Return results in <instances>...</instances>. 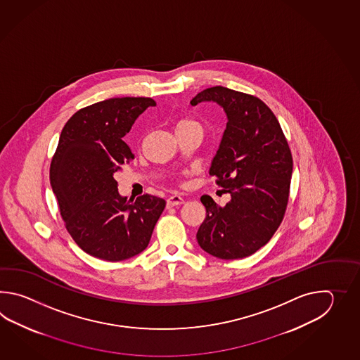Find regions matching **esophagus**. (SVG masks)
<instances>
[{
	"instance_id": "34e87169",
	"label": "esophagus",
	"mask_w": 360,
	"mask_h": 360,
	"mask_svg": "<svg viewBox=\"0 0 360 360\" xmlns=\"http://www.w3.org/2000/svg\"><path fill=\"white\" fill-rule=\"evenodd\" d=\"M183 203H185L183 197H180V195H177V194L171 195V197H169V199H167V207H169H169L180 206V205H183Z\"/></svg>"
}]
</instances>
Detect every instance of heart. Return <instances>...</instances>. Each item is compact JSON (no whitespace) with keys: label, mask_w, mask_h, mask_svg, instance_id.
Here are the masks:
<instances>
[{"label":"heart","mask_w":360,"mask_h":360,"mask_svg":"<svg viewBox=\"0 0 360 360\" xmlns=\"http://www.w3.org/2000/svg\"><path fill=\"white\" fill-rule=\"evenodd\" d=\"M189 127H200V124L191 118H183L176 123V131L183 130V129H189Z\"/></svg>","instance_id":"obj_1"}]
</instances>
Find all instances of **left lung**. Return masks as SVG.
<instances>
[{
	"instance_id": "1",
	"label": "left lung",
	"mask_w": 360,
	"mask_h": 360,
	"mask_svg": "<svg viewBox=\"0 0 360 360\" xmlns=\"http://www.w3.org/2000/svg\"><path fill=\"white\" fill-rule=\"evenodd\" d=\"M212 101L228 122L210 175L230 200L221 207L202 195L206 219L197 240L222 260L251 256L266 245L283 220L290 195L292 154L274 113L259 98L214 86L197 94L191 104Z\"/></svg>"
}]
</instances>
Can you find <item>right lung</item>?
Listing matches in <instances>:
<instances>
[{"instance_id": "add662e5", "label": "right lung", "mask_w": 360, "mask_h": 360, "mask_svg": "<svg viewBox=\"0 0 360 360\" xmlns=\"http://www.w3.org/2000/svg\"><path fill=\"white\" fill-rule=\"evenodd\" d=\"M150 98H113L84 108L61 131L50 184L69 234L96 259L127 260L146 250L165 199L132 202L118 193L115 174L134 158L123 141Z\"/></svg>"}]
</instances>
